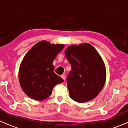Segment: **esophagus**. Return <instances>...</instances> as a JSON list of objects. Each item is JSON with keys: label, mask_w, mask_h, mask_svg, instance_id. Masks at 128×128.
<instances>
[{"label": "esophagus", "mask_w": 128, "mask_h": 128, "mask_svg": "<svg viewBox=\"0 0 128 128\" xmlns=\"http://www.w3.org/2000/svg\"><path fill=\"white\" fill-rule=\"evenodd\" d=\"M61 78H62L64 79V80H65V79H66V75H65V74H62V75H61Z\"/></svg>", "instance_id": "1"}]
</instances>
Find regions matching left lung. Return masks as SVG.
<instances>
[{
    "label": "left lung",
    "mask_w": 128,
    "mask_h": 128,
    "mask_svg": "<svg viewBox=\"0 0 128 128\" xmlns=\"http://www.w3.org/2000/svg\"><path fill=\"white\" fill-rule=\"evenodd\" d=\"M64 53L72 66L67 78L70 97L79 103L93 99L101 92L106 80L102 58L88 43L70 46Z\"/></svg>",
    "instance_id": "obj_1"
}]
</instances>
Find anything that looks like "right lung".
<instances>
[{
  "label": "right lung",
  "mask_w": 128,
  "mask_h": 128,
  "mask_svg": "<svg viewBox=\"0 0 128 128\" xmlns=\"http://www.w3.org/2000/svg\"><path fill=\"white\" fill-rule=\"evenodd\" d=\"M64 48V44L41 41L24 56L20 66L18 78L22 89L29 98L43 100L52 94L56 85L64 82L54 72L52 64Z\"/></svg>",
  "instance_id": "right-lung-1"
}]
</instances>
